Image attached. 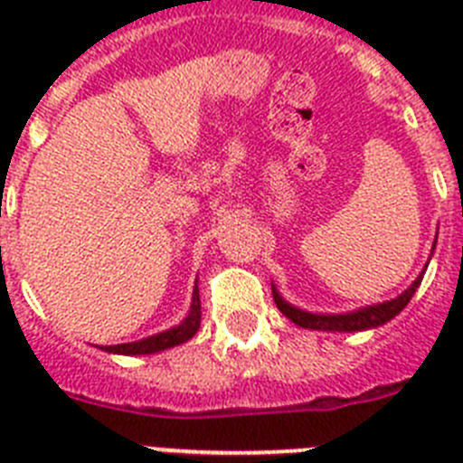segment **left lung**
<instances>
[{"instance_id":"obj_1","label":"left lung","mask_w":463,"mask_h":463,"mask_svg":"<svg viewBox=\"0 0 463 463\" xmlns=\"http://www.w3.org/2000/svg\"><path fill=\"white\" fill-rule=\"evenodd\" d=\"M436 248V245H433ZM424 271L417 276V280L412 282L411 288L403 294H399L396 298H390V301H383V304L366 306V308L353 310V313H338V315H326V313H308V310H301L297 306L288 304L285 298L280 297V292L273 285V301L280 308V313L285 317L294 322L297 326H304V329H317V331H364V329H375V326L390 322L392 317L406 308L408 301L412 298L415 289L420 288L422 282Z\"/></svg>"}]
</instances>
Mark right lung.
<instances>
[{"label": "right lung", "mask_w": 463, "mask_h": 463, "mask_svg": "<svg viewBox=\"0 0 463 463\" xmlns=\"http://www.w3.org/2000/svg\"><path fill=\"white\" fill-rule=\"evenodd\" d=\"M199 325H202V301H199V288L194 285V292H192V304L190 310H187L185 320L181 325L171 326L166 331H159L155 336L141 338V341L134 343H120V345H101V350L113 354H155L162 353V350H169V347L181 345V343H187L196 331H199Z\"/></svg>", "instance_id": "1"}]
</instances>
